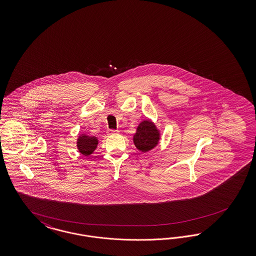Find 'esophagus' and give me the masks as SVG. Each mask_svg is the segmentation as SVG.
Wrapping results in <instances>:
<instances>
[{
  "label": "esophagus",
  "instance_id": "34e87169",
  "mask_svg": "<svg viewBox=\"0 0 256 256\" xmlns=\"http://www.w3.org/2000/svg\"><path fill=\"white\" fill-rule=\"evenodd\" d=\"M119 134V130H108V135H115V134Z\"/></svg>",
  "mask_w": 256,
  "mask_h": 256
}]
</instances>
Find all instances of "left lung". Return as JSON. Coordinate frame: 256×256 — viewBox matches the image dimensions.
Returning a JSON list of instances; mask_svg holds the SVG:
<instances>
[{"label":"left lung","instance_id":"8db88e82","mask_svg":"<svg viewBox=\"0 0 256 256\" xmlns=\"http://www.w3.org/2000/svg\"><path fill=\"white\" fill-rule=\"evenodd\" d=\"M160 132L150 120H144L139 124L134 135L135 146L143 152H146L158 145Z\"/></svg>","mask_w":256,"mask_h":256}]
</instances>
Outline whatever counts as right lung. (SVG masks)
Listing matches in <instances>:
<instances>
[{
    "label": "right lung",
    "instance_id": "add662e5",
    "mask_svg": "<svg viewBox=\"0 0 256 256\" xmlns=\"http://www.w3.org/2000/svg\"><path fill=\"white\" fill-rule=\"evenodd\" d=\"M98 144V140L96 136H89L84 134H80L76 140V148L78 152L86 156L93 154Z\"/></svg>",
    "mask_w": 256,
    "mask_h": 256
}]
</instances>
